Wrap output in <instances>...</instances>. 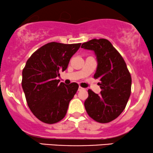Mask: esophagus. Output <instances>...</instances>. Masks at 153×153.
<instances>
[{"label": "esophagus", "mask_w": 153, "mask_h": 153, "mask_svg": "<svg viewBox=\"0 0 153 153\" xmlns=\"http://www.w3.org/2000/svg\"><path fill=\"white\" fill-rule=\"evenodd\" d=\"M84 88H82V87H80V86H79L78 87V91H82V90H83Z\"/></svg>", "instance_id": "obj_1"}]
</instances>
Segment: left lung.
<instances>
[{"mask_svg":"<svg viewBox=\"0 0 153 153\" xmlns=\"http://www.w3.org/2000/svg\"><path fill=\"white\" fill-rule=\"evenodd\" d=\"M81 48L94 51L98 66L94 78L100 80L101 91L96 94L91 89L84 106L88 114L96 122L108 123L124 110L131 94V78L125 61L106 39H94Z\"/></svg>","mask_w":153,"mask_h":153,"instance_id":"8db88e82","label":"left lung"}]
</instances>
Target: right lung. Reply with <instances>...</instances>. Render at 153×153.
Here are the masks:
<instances>
[{
	"label": "right lung",
	"mask_w": 153,
	"mask_h": 153,
	"mask_svg": "<svg viewBox=\"0 0 153 153\" xmlns=\"http://www.w3.org/2000/svg\"><path fill=\"white\" fill-rule=\"evenodd\" d=\"M81 44L47 43L31 54L22 71V85L31 112L39 120L54 124L65 117L78 84L59 83V72L65 71Z\"/></svg>",
	"instance_id": "add662e5"
}]
</instances>
